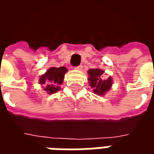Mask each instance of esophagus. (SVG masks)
<instances>
[{
  "label": "esophagus",
  "mask_w": 154,
  "mask_h": 154,
  "mask_svg": "<svg viewBox=\"0 0 154 154\" xmlns=\"http://www.w3.org/2000/svg\"><path fill=\"white\" fill-rule=\"evenodd\" d=\"M82 67H83V66H82V65L81 64V65L77 66V67H76L75 68H76V69H77V70H82Z\"/></svg>",
  "instance_id": "34e87169"
}]
</instances>
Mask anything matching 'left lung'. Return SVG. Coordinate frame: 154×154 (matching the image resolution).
I'll use <instances>...</instances> for the list:
<instances>
[{
	"label": "left lung",
	"instance_id": "1",
	"mask_svg": "<svg viewBox=\"0 0 154 154\" xmlns=\"http://www.w3.org/2000/svg\"><path fill=\"white\" fill-rule=\"evenodd\" d=\"M104 71L99 68H91L88 71L89 84L93 88L94 93L101 96L109 91L112 85V79L109 77L107 80L102 79Z\"/></svg>",
	"mask_w": 154,
	"mask_h": 154
}]
</instances>
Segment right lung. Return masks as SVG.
<instances>
[{
    "label": "right lung",
    "instance_id": "right-lung-1",
    "mask_svg": "<svg viewBox=\"0 0 154 154\" xmlns=\"http://www.w3.org/2000/svg\"><path fill=\"white\" fill-rule=\"evenodd\" d=\"M67 72L65 67H51L39 78V83L44 85V90L48 94H54L60 90L59 85L63 83L64 75Z\"/></svg>",
    "mask_w": 154,
    "mask_h": 154
}]
</instances>
